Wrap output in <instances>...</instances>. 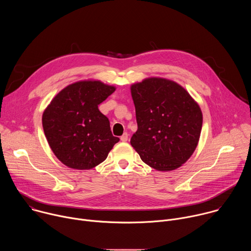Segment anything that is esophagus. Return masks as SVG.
<instances>
[{"instance_id": "esophagus-1", "label": "esophagus", "mask_w": 251, "mask_h": 251, "mask_svg": "<svg viewBox=\"0 0 251 251\" xmlns=\"http://www.w3.org/2000/svg\"><path fill=\"white\" fill-rule=\"evenodd\" d=\"M120 139H121L122 142H126V141L128 140V134H127V133H124V134L120 137Z\"/></svg>"}]
</instances>
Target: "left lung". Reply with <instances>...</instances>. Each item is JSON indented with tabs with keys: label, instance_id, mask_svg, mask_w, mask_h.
<instances>
[{
	"label": "left lung",
	"instance_id": "obj_1",
	"mask_svg": "<svg viewBox=\"0 0 251 251\" xmlns=\"http://www.w3.org/2000/svg\"><path fill=\"white\" fill-rule=\"evenodd\" d=\"M138 129L131 145L141 160L157 171H173L195 152L202 113L190 93L176 82L149 77L131 85Z\"/></svg>",
	"mask_w": 251,
	"mask_h": 251
}]
</instances>
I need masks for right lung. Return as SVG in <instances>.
Masks as SVG:
<instances>
[{
  "label": "right lung",
  "instance_id": "add662e5",
  "mask_svg": "<svg viewBox=\"0 0 251 251\" xmlns=\"http://www.w3.org/2000/svg\"><path fill=\"white\" fill-rule=\"evenodd\" d=\"M100 80H81L67 85L50 101L43 114L49 145L65 166L90 170L102 163L119 142L108 118L98 105L115 91Z\"/></svg>",
  "mask_w": 251,
  "mask_h": 251
}]
</instances>
